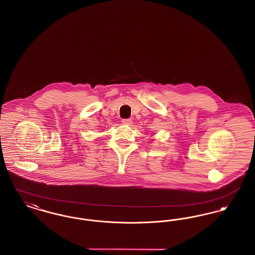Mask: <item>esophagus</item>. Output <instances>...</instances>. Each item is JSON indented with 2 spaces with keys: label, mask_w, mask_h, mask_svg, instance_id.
<instances>
[{
  "label": "esophagus",
  "mask_w": 255,
  "mask_h": 255,
  "mask_svg": "<svg viewBox=\"0 0 255 255\" xmlns=\"http://www.w3.org/2000/svg\"><path fill=\"white\" fill-rule=\"evenodd\" d=\"M132 123H133L132 120H130V119L122 120V124H124V125H131Z\"/></svg>",
  "instance_id": "obj_1"
}]
</instances>
